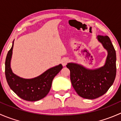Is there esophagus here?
Returning <instances> with one entry per match:
<instances>
[{"mask_svg": "<svg viewBox=\"0 0 121 121\" xmlns=\"http://www.w3.org/2000/svg\"><path fill=\"white\" fill-rule=\"evenodd\" d=\"M61 63H62V64H63V66H65V65H66V64L68 63V59L67 58H64V59L62 60Z\"/></svg>", "mask_w": 121, "mask_h": 121, "instance_id": "34e87169", "label": "esophagus"}]
</instances>
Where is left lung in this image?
Instances as JSON below:
<instances>
[{
    "mask_svg": "<svg viewBox=\"0 0 121 121\" xmlns=\"http://www.w3.org/2000/svg\"><path fill=\"white\" fill-rule=\"evenodd\" d=\"M98 40L108 51L104 66L90 70L74 63H68L72 85L79 96L93 99L103 95L114 82L116 77V52L110 39L98 35Z\"/></svg>",
    "mask_w": 121,
    "mask_h": 121,
    "instance_id": "left-lung-1",
    "label": "left lung"
}]
</instances>
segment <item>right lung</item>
<instances>
[{
  "instance_id": "1",
  "label": "right lung",
  "mask_w": 121,
  "mask_h": 121,
  "mask_svg": "<svg viewBox=\"0 0 121 121\" xmlns=\"http://www.w3.org/2000/svg\"><path fill=\"white\" fill-rule=\"evenodd\" d=\"M13 42L5 61V75L10 88L20 98L26 101H36L44 98L50 90L54 77L63 68L61 64L52 68L37 77L24 79L14 74L10 68Z\"/></svg>"
}]
</instances>
